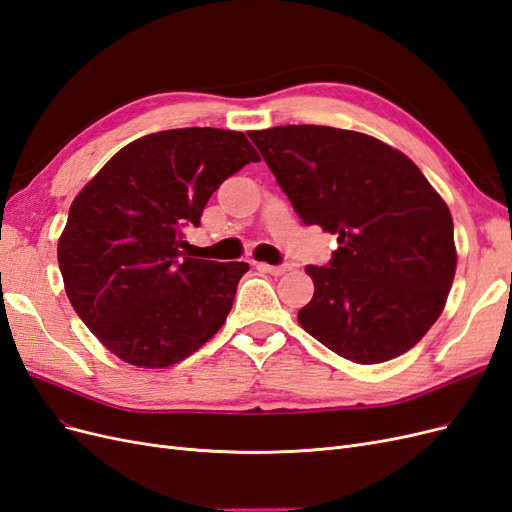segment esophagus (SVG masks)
<instances>
[{
    "instance_id": "esophagus-1",
    "label": "esophagus",
    "mask_w": 512,
    "mask_h": 512,
    "mask_svg": "<svg viewBox=\"0 0 512 512\" xmlns=\"http://www.w3.org/2000/svg\"><path fill=\"white\" fill-rule=\"evenodd\" d=\"M262 273H271V275H284L290 267L288 265H267V262H258L256 265Z\"/></svg>"
}]
</instances>
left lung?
Listing matches in <instances>:
<instances>
[{
  "instance_id": "8db88e82",
  "label": "left lung",
  "mask_w": 512,
  "mask_h": 512,
  "mask_svg": "<svg viewBox=\"0 0 512 512\" xmlns=\"http://www.w3.org/2000/svg\"><path fill=\"white\" fill-rule=\"evenodd\" d=\"M294 211L337 237L307 265L314 297L299 324L348 361H391L442 314L457 252L444 200L404 153L361 132L280 126L247 132Z\"/></svg>"
}]
</instances>
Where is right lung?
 <instances>
[{
	"instance_id": "right-lung-1",
	"label": "right lung",
	"mask_w": 512,
	"mask_h": 512,
	"mask_svg": "<svg viewBox=\"0 0 512 512\" xmlns=\"http://www.w3.org/2000/svg\"><path fill=\"white\" fill-rule=\"evenodd\" d=\"M260 156L243 132L177 128L136 138L74 198L57 260L74 312L136 367H170L220 331L247 262L183 258V228Z\"/></svg>"
}]
</instances>
